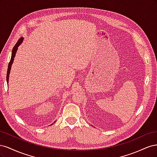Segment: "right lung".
Segmentation results:
<instances>
[{"label":"right lung","mask_w":157,"mask_h":157,"mask_svg":"<svg viewBox=\"0 0 157 157\" xmlns=\"http://www.w3.org/2000/svg\"><path fill=\"white\" fill-rule=\"evenodd\" d=\"M23 37L20 38V39L18 40V41L17 42V43L16 44L15 46H14V47H13V49H12L11 59H10V63H9V64H8V71H7V75H6V81H7L8 85V80H9V75H10V71H11V68H12V65L13 64V60H14V58H15V56H16V52H17L18 47L21 44V43L23 42ZM55 122H56V121H55Z\"/></svg>","instance_id":"add662e5"}]
</instances>
